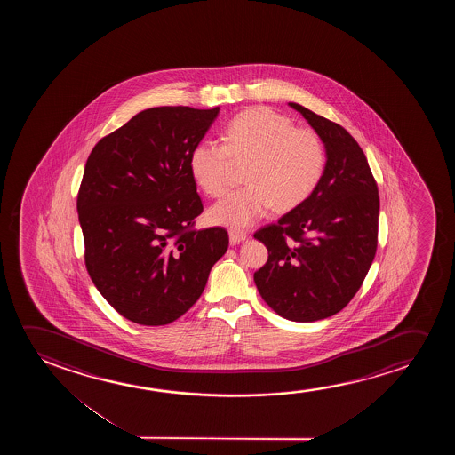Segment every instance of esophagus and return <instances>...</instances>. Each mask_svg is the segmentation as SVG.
Here are the masks:
<instances>
[{
	"label": "esophagus",
	"mask_w": 455,
	"mask_h": 455,
	"mask_svg": "<svg viewBox=\"0 0 455 455\" xmlns=\"http://www.w3.org/2000/svg\"><path fill=\"white\" fill-rule=\"evenodd\" d=\"M247 237L249 236H247L243 231L230 230V243H233V245L247 241Z\"/></svg>",
	"instance_id": "34e87169"
}]
</instances>
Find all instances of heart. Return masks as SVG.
Returning <instances> with one entry per match:
<instances>
[{
	"instance_id": "1",
	"label": "heart",
	"mask_w": 455,
	"mask_h": 455,
	"mask_svg": "<svg viewBox=\"0 0 455 455\" xmlns=\"http://www.w3.org/2000/svg\"><path fill=\"white\" fill-rule=\"evenodd\" d=\"M224 144L200 141L189 156L196 185L210 197L224 196L231 168L245 164L247 187L231 193L208 212L218 225L243 230L272 208L289 212L317 189L326 169V149L311 129L264 107L239 113L225 125Z\"/></svg>"
}]
</instances>
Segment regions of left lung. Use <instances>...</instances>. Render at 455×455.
Listing matches in <instances>:
<instances>
[{
  "mask_svg": "<svg viewBox=\"0 0 455 455\" xmlns=\"http://www.w3.org/2000/svg\"><path fill=\"white\" fill-rule=\"evenodd\" d=\"M289 106L322 138L326 169L305 204L256 231L268 259L255 284L281 317L315 322L342 311L361 289L378 249L379 194L367 156L342 125Z\"/></svg>",
  "mask_w": 455,
  "mask_h": 455,
  "instance_id": "8db88e82",
  "label": "left lung"
}]
</instances>
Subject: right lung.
<instances>
[{
  "instance_id": "1",
  "label": "right lung",
  "mask_w": 455,
  "mask_h": 455,
  "mask_svg": "<svg viewBox=\"0 0 455 455\" xmlns=\"http://www.w3.org/2000/svg\"><path fill=\"white\" fill-rule=\"evenodd\" d=\"M219 107H154L102 138L88 156L77 212L85 267L100 295L133 323L162 326L199 299L228 249L204 212L189 156Z\"/></svg>"
}]
</instances>
